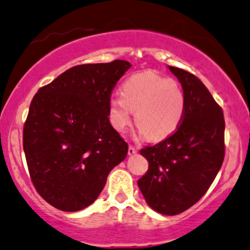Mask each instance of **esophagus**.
Returning a JSON list of instances; mask_svg holds the SVG:
<instances>
[{"mask_svg":"<svg viewBox=\"0 0 250 250\" xmlns=\"http://www.w3.org/2000/svg\"><path fill=\"white\" fill-rule=\"evenodd\" d=\"M137 151H138V148L133 146V145H130V146H128V155H134Z\"/></svg>","mask_w":250,"mask_h":250,"instance_id":"esophagus-1","label":"esophagus"}]
</instances>
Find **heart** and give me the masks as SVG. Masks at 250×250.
Listing matches in <instances>:
<instances>
[{"label":"heart","mask_w":250,"mask_h":250,"mask_svg":"<svg viewBox=\"0 0 250 250\" xmlns=\"http://www.w3.org/2000/svg\"><path fill=\"white\" fill-rule=\"evenodd\" d=\"M142 137L159 142L178 130L186 113V95L177 81L155 72L132 74L123 83L120 98H112L108 117L118 132H124L132 122Z\"/></svg>","instance_id":"1"}]
</instances>
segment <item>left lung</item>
<instances>
[{
  "label": "left lung",
  "instance_id": "1",
  "mask_svg": "<svg viewBox=\"0 0 250 250\" xmlns=\"http://www.w3.org/2000/svg\"><path fill=\"white\" fill-rule=\"evenodd\" d=\"M169 69L183 87L186 113L172 136L140 150L148 169L138 187L155 211L172 216L200 201L214 182L226 153V124L221 106L196 75Z\"/></svg>",
  "mask_w": 250,
  "mask_h": 250
}]
</instances>
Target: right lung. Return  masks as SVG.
<instances>
[{
    "instance_id": "1",
    "label": "right lung",
    "mask_w": 250,
    "mask_h": 250,
    "mask_svg": "<svg viewBox=\"0 0 250 250\" xmlns=\"http://www.w3.org/2000/svg\"><path fill=\"white\" fill-rule=\"evenodd\" d=\"M125 60L78 64L34 95L23 126V150L36 191L62 211L97 200L128 145L112 127L108 104Z\"/></svg>"
}]
</instances>
